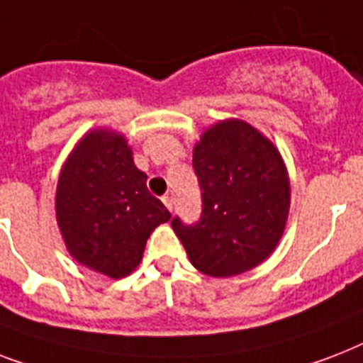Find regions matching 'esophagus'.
<instances>
[{"mask_svg":"<svg viewBox=\"0 0 363 363\" xmlns=\"http://www.w3.org/2000/svg\"><path fill=\"white\" fill-rule=\"evenodd\" d=\"M162 201H164V205L167 207V209L173 211V198H171V196H164V198H162Z\"/></svg>","mask_w":363,"mask_h":363,"instance_id":"esophagus-1","label":"esophagus"}]
</instances>
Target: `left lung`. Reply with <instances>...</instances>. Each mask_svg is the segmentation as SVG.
I'll return each mask as SVG.
<instances>
[{
    "instance_id": "8db88e82",
    "label": "left lung",
    "mask_w": 363,
    "mask_h": 363,
    "mask_svg": "<svg viewBox=\"0 0 363 363\" xmlns=\"http://www.w3.org/2000/svg\"><path fill=\"white\" fill-rule=\"evenodd\" d=\"M201 216L171 226L196 269L232 277L264 262L281 239L290 182L279 150L241 121L213 125L194 148Z\"/></svg>"
}]
</instances>
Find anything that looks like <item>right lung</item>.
I'll use <instances>...</instances> for the list:
<instances>
[{"label":"right lung","mask_w":363,"mask_h":363,"mask_svg":"<svg viewBox=\"0 0 363 363\" xmlns=\"http://www.w3.org/2000/svg\"><path fill=\"white\" fill-rule=\"evenodd\" d=\"M56 218L77 262L122 279L139 265L147 239L171 213L148 192L124 137L92 131L62 169Z\"/></svg>","instance_id":"right-lung-1"}]
</instances>
